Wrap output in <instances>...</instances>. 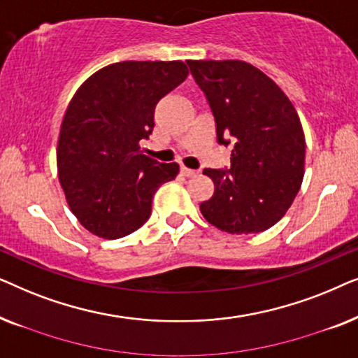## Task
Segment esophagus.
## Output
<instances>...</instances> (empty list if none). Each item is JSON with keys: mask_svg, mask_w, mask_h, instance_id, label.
<instances>
[{"mask_svg": "<svg viewBox=\"0 0 358 358\" xmlns=\"http://www.w3.org/2000/svg\"><path fill=\"white\" fill-rule=\"evenodd\" d=\"M180 173H182V176H185V178H194V176L199 174V171L189 169V168H185V166H182V168H180Z\"/></svg>", "mask_w": 358, "mask_h": 358, "instance_id": "1", "label": "esophagus"}]
</instances>
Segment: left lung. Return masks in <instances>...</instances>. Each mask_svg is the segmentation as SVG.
Returning a JSON list of instances; mask_svg holds the SVG:
<instances>
[{
    "mask_svg": "<svg viewBox=\"0 0 358 358\" xmlns=\"http://www.w3.org/2000/svg\"><path fill=\"white\" fill-rule=\"evenodd\" d=\"M217 122L218 143H233L231 168L203 169L215 184L200 203L210 224L231 234L273 227L301 187L305 134L285 92L251 63L187 60Z\"/></svg>",
    "mask_w": 358,
    "mask_h": 358,
    "instance_id": "1",
    "label": "left lung"
}]
</instances>
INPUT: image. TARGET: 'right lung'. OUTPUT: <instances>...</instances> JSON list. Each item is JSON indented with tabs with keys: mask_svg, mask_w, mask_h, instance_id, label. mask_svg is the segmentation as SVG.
Here are the masks:
<instances>
[{
	"mask_svg": "<svg viewBox=\"0 0 358 358\" xmlns=\"http://www.w3.org/2000/svg\"><path fill=\"white\" fill-rule=\"evenodd\" d=\"M189 75L182 62H120L91 75L73 96L57 146L58 179L87 231L124 238L151 215L161 184L179 173L158 163L140 141L155 127V107Z\"/></svg>",
	"mask_w": 358,
	"mask_h": 358,
	"instance_id": "right-lung-1",
	"label": "right lung"
}]
</instances>
